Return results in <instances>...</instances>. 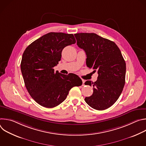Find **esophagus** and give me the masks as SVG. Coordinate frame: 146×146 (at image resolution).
Instances as JSON below:
<instances>
[{
    "label": "esophagus",
    "mask_w": 146,
    "mask_h": 146,
    "mask_svg": "<svg viewBox=\"0 0 146 146\" xmlns=\"http://www.w3.org/2000/svg\"><path fill=\"white\" fill-rule=\"evenodd\" d=\"M84 83H85V81L82 80V86H84Z\"/></svg>",
    "instance_id": "obj_1"
}]
</instances>
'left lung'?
<instances>
[{
  "instance_id": "obj_1",
  "label": "left lung",
  "mask_w": 146,
  "mask_h": 146,
  "mask_svg": "<svg viewBox=\"0 0 146 146\" xmlns=\"http://www.w3.org/2000/svg\"><path fill=\"white\" fill-rule=\"evenodd\" d=\"M77 44L87 55V67L98 72L97 80L87 81L92 86L93 94L85 98L92 108L103 110L110 107L119 97L125 81L126 64L120 50L113 41L94 33L74 34Z\"/></svg>"
}]
</instances>
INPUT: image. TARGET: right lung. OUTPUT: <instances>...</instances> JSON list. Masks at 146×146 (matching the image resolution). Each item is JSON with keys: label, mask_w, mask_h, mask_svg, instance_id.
<instances>
[{"label": "right lung", "mask_w": 146, "mask_h": 146, "mask_svg": "<svg viewBox=\"0 0 146 146\" xmlns=\"http://www.w3.org/2000/svg\"><path fill=\"white\" fill-rule=\"evenodd\" d=\"M74 43L73 34L50 32L34 41L24 51L21 70L29 94L40 105L56 107L65 100L72 88L82 85L76 74H62L53 69L60 60L63 49Z\"/></svg>", "instance_id": "add662e5"}]
</instances>
